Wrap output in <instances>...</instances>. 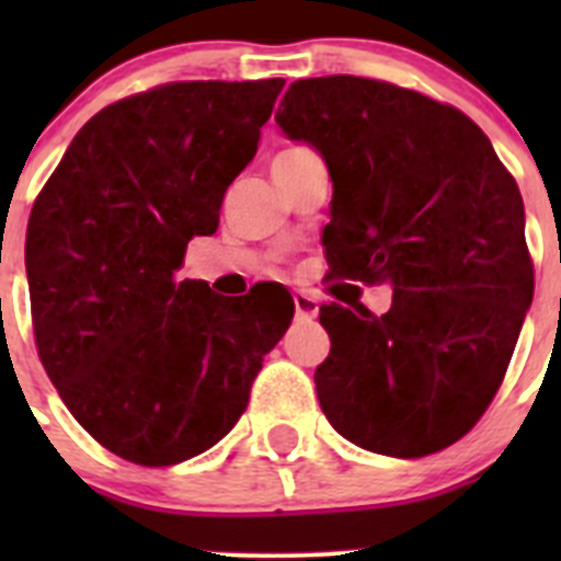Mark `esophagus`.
<instances>
[{
	"mask_svg": "<svg viewBox=\"0 0 561 561\" xmlns=\"http://www.w3.org/2000/svg\"><path fill=\"white\" fill-rule=\"evenodd\" d=\"M291 300H295V311L300 320H311V317H317V311H320L317 297H311L309 291H295V295H291Z\"/></svg>",
	"mask_w": 561,
	"mask_h": 561,
	"instance_id": "obj_1",
	"label": "esophagus"
}]
</instances>
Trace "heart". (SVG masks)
<instances>
[{
    "label": "heart",
    "mask_w": 561,
    "mask_h": 561,
    "mask_svg": "<svg viewBox=\"0 0 561 561\" xmlns=\"http://www.w3.org/2000/svg\"><path fill=\"white\" fill-rule=\"evenodd\" d=\"M304 153H311V148H306V146H289V148H284V151L277 153L275 162H291V160H297V157H304ZM275 162H272V165H275Z\"/></svg>",
    "instance_id": "heart-1"
}]
</instances>
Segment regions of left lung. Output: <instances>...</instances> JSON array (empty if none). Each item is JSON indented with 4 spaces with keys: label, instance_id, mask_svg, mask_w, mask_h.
Listing matches in <instances>:
<instances>
[{
    "label": "left lung",
    "instance_id": "1",
    "mask_svg": "<svg viewBox=\"0 0 561 561\" xmlns=\"http://www.w3.org/2000/svg\"><path fill=\"white\" fill-rule=\"evenodd\" d=\"M275 121L329 165L331 275L393 284L381 317L320 306L325 419L368 453L447 449L492 404L531 306L517 182L478 123L393 83L295 81Z\"/></svg>",
    "mask_w": 561,
    "mask_h": 561
}]
</instances>
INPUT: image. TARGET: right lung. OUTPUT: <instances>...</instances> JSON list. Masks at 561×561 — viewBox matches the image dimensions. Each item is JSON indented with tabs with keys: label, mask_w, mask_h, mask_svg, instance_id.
<instances>
[{
	"label": "right lung",
	"mask_w": 561,
	"mask_h": 561,
	"mask_svg": "<svg viewBox=\"0 0 561 561\" xmlns=\"http://www.w3.org/2000/svg\"><path fill=\"white\" fill-rule=\"evenodd\" d=\"M284 78L182 81L117 101L76 134L27 225L30 309L58 396L98 444L173 466L241 419L295 314L289 291L221 297L176 280L193 236L250 165Z\"/></svg>",
	"instance_id": "add662e5"
}]
</instances>
